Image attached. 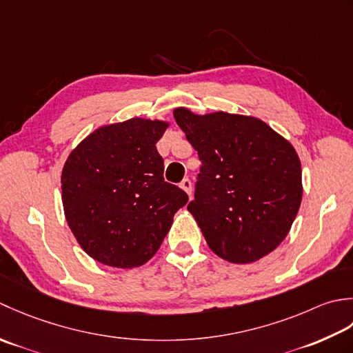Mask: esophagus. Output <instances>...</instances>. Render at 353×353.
I'll use <instances>...</instances> for the list:
<instances>
[{
    "mask_svg": "<svg viewBox=\"0 0 353 353\" xmlns=\"http://www.w3.org/2000/svg\"><path fill=\"white\" fill-rule=\"evenodd\" d=\"M179 187H181V189L187 193V195H192V181L189 178H184L183 181H181V184H179Z\"/></svg>",
    "mask_w": 353,
    "mask_h": 353,
    "instance_id": "esophagus-1",
    "label": "esophagus"
}]
</instances>
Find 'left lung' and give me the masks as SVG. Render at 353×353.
Listing matches in <instances>:
<instances>
[{"label":"left lung","instance_id":"left-lung-1","mask_svg":"<svg viewBox=\"0 0 353 353\" xmlns=\"http://www.w3.org/2000/svg\"><path fill=\"white\" fill-rule=\"evenodd\" d=\"M174 117L203 163L187 210L207 245L232 263L270 254L290 233L303 195L296 149L256 117L185 108Z\"/></svg>","mask_w":353,"mask_h":353}]
</instances>
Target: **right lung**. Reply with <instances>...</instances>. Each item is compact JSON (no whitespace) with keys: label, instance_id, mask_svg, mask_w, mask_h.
I'll return each instance as SVG.
<instances>
[{"label":"right lung","instance_id":"add662e5","mask_svg":"<svg viewBox=\"0 0 353 353\" xmlns=\"http://www.w3.org/2000/svg\"><path fill=\"white\" fill-rule=\"evenodd\" d=\"M168 123L129 119L96 129L67 158L62 204L79 245L116 268L146 263L189 201L164 181L157 141Z\"/></svg>","mask_w":353,"mask_h":353}]
</instances>
